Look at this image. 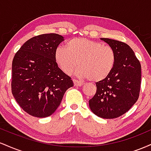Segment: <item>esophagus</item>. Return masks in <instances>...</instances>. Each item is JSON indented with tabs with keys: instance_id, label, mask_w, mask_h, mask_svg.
<instances>
[{
	"instance_id": "obj_1",
	"label": "esophagus",
	"mask_w": 151,
	"mask_h": 151,
	"mask_svg": "<svg viewBox=\"0 0 151 151\" xmlns=\"http://www.w3.org/2000/svg\"><path fill=\"white\" fill-rule=\"evenodd\" d=\"M73 82H74V86H82L83 85V83L81 82L80 81H78L77 79H73Z\"/></svg>"
}]
</instances>
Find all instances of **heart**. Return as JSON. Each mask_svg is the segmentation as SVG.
Listing matches in <instances>:
<instances>
[{"label":"heart","instance_id":"1","mask_svg":"<svg viewBox=\"0 0 151 151\" xmlns=\"http://www.w3.org/2000/svg\"><path fill=\"white\" fill-rule=\"evenodd\" d=\"M59 68L70 74L77 64L75 73L79 77L99 81L111 72L116 60L114 50L101 42L82 37L72 38L65 46H59L55 52Z\"/></svg>","mask_w":151,"mask_h":151}]
</instances>
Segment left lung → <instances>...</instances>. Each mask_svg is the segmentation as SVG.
I'll use <instances>...</instances> for the list:
<instances>
[{
  "mask_svg": "<svg viewBox=\"0 0 151 151\" xmlns=\"http://www.w3.org/2000/svg\"><path fill=\"white\" fill-rule=\"evenodd\" d=\"M101 40L114 50L115 64L108 77L96 83V92L89 101V108L103 119H116L127 112L138 100L141 66L127 44L109 38Z\"/></svg>",
  "mask_w": 151,
  "mask_h": 151,
  "instance_id": "8db88e82",
  "label": "left lung"
}]
</instances>
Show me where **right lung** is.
Listing matches in <instances>:
<instances>
[{
  "label": "right lung",
  "instance_id": "1",
  "mask_svg": "<svg viewBox=\"0 0 151 151\" xmlns=\"http://www.w3.org/2000/svg\"><path fill=\"white\" fill-rule=\"evenodd\" d=\"M63 40V36L56 33L35 36L22 45L13 58L12 93L19 106L32 116L52 115L65 91L74 86L55 60V50Z\"/></svg>",
  "mask_w": 151,
  "mask_h": 151
}]
</instances>
